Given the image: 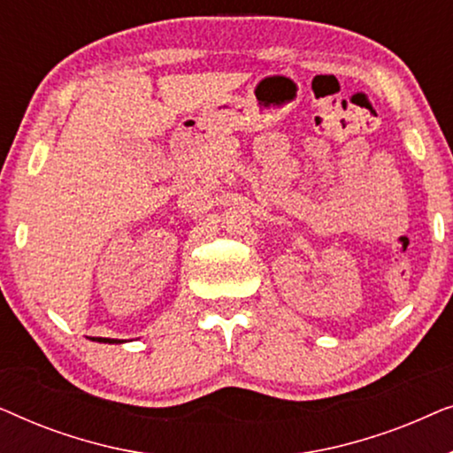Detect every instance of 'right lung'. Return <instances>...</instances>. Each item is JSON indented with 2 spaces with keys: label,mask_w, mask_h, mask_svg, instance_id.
<instances>
[{
  "label": "right lung",
  "mask_w": 453,
  "mask_h": 453,
  "mask_svg": "<svg viewBox=\"0 0 453 453\" xmlns=\"http://www.w3.org/2000/svg\"><path fill=\"white\" fill-rule=\"evenodd\" d=\"M95 342H104V344H121L123 340H113V338H92Z\"/></svg>",
  "instance_id": "add662e5"
}]
</instances>
